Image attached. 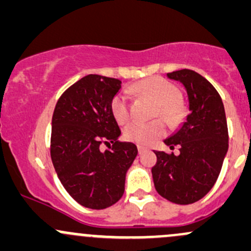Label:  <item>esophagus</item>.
<instances>
[{"instance_id":"obj_1","label":"esophagus","mask_w":251,"mask_h":251,"mask_svg":"<svg viewBox=\"0 0 251 251\" xmlns=\"http://www.w3.org/2000/svg\"><path fill=\"white\" fill-rule=\"evenodd\" d=\"M137 151H139V153H140V154H141L142 152H145V151H146V147H144V146H141V145H139V146H137Z\"/></svg>"}]
</instances>
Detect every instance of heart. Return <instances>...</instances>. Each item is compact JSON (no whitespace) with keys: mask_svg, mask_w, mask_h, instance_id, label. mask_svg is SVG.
Returning a JSON list of instances; mask_svg holds the SVG:
<instances>
[{"mask_svg":"<svg viewBox=\"0 0 251 251\" xmlns=\"http://www.w3.org/2000/svg\"><path fill=\"white\" fill-rule=\"evenodd\" d=\"M136 96L146 97L158 104L155 116H160L170 125H178L184 118L185 106L180 100L178 86L160 76L142 80L130 87ZM111 112L120 125H126L130 120V103L126 93L120 92L112 98ZM166 133V126L161 120L152 122H131L126 126V140L139 145H151Z\"/></svg>","mask_w":251,"mask_h":251,"instance_id":"obj_1","label":"heart"}]
</instances>
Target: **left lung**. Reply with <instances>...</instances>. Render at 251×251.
Segmentation results:
<instances>
[{
	"label": "left lung",
	"mask_w": 251,
	"mask_h": 251,
	"mask_svg": "<svg viewBox=\"0 0 251 251\" xmlns=\"http://www.w3.org/2000/svg\"><path fill=\"white\" fill-rule=\"evenodd\" d=\"M168 77L184 85L190 114L182 128L166 139L179 154L154 151L157 164L152 168L155 190L166 200L189 204L203 198L217 182L228 148V131L222 97L199 73L180 69Z\"/></svg>",
	"instance_id": "8db88e82"
}]
</instances>
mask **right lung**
Here are the masks:
<instances>
[{"instance_id": "right-lung-1", "label": "right lung", "mask_w": 251, "mask_h": 251, "mask_svg": "<svg viewBox=\"0 0 251 251\" xmlns=\"http://www.w3.org/2000/svg\"><path fill=\"white\" fill-rule=\"evenodd\" d=\"M122 81L90 74L67 88L55 106L50 154L64 189L77 203L104 209L125 193L126 174L137 155L131 142H120L111 100ZM104 143L112 144L101 151Z\"/></svg>"}]
</instances>
